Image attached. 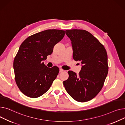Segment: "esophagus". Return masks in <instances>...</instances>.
Listing matches in <instances>:
<instances>
[{"mask_svg": "<svg viewBox=\"0 0 125 125\" xmlns=\"http://www.w3.org/2000/svg\"><path fill=\"white\" fill-rule=\"evenodd\" d=\"M63 70H62V69H60V73H61V72H63Z\"/></svg>", "mask_w": 125, "mask_h": 125, "instance_id": "1", "label": "esophagus"}]
</instances>
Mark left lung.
Wrapping results in <instances>:
<instances>
[{"mask_svg":"<svg viewBox=\"0 0 125 125\" xmlns=\"http://www.w3.org/2000/svg\"><path fill=\"white\" fill-rule=\"evenodd\" d=\"M72 41L73 58L83 64L77 75L68 72L63 82L67 92L75 100L86 102L94 98L104 86L108 71L107 54L104 46L90 33L84 30H67Z\"/></svg>","mask_w":125,"mask_h":125,"instance_id":"1","label":"left lung"}]
</instances>
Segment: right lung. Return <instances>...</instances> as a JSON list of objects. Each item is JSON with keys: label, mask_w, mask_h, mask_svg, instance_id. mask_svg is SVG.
<instances>
[{"label": "right lung", "mask_w": 125, "mask_h": 125, "mask_svg": "<svg viewBox=\"0 0 125 125\" xmlns=\"http://www.w3.org/2000/svg\"><path fill=\"white\" fill-rule=\"evenodd\" d=\"M64 31L49 29L28 37L21 44L13 61L14 78L20 91L27 96L37 98L50 88L59 69L47 67L42 62L52 53Z\"/></svg>", "instance_id": "1"}]
</instances>
